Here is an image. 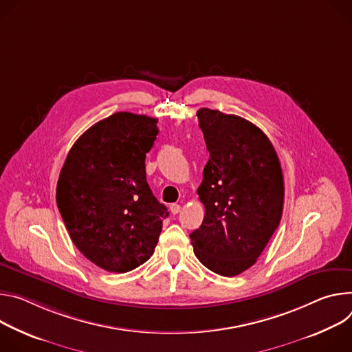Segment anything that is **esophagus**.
I'll use <instances>...</instances> for the list:
<instances>
[{
  "label": "esophagus",
  "instance_id": "34e87169",
  "mask_svg": "<svg viewBox=\"0 0 352 352\" xmlns=\"http://www.w3.org/2000/svg\"><path fill=\"white\" fill-rule=\"evenodd\" d=\"M169 210H170V212L173 214V215H176V214H179L180 212V210H182V207H180V204H170V207H169Z\"/></svg>",
  "mask_w": 352,
  "mask_h": 352
}]
</instances>
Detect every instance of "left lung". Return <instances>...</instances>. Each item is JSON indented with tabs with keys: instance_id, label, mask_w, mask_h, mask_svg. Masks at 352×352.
Returning <instances> with one entry per match:
<instances>
[{
	"instance_id": "obj_1",
	"label": "left lung",
	"mask_w": 352,
	"mask_h": 352,
	"mask_svg": "<svg viewBox=\"0 0 352 352\" xmlns=\"http://www.w3.org/2000/svg\"><path fill=\"white\" fill-rule=\"evenodd\" d=\"M210 160L197 190L206 208L191 232L194 254L223 277L250 268L280 225L284 176L267 135L235 114L197 111Z\"/></svg>"
}]
</instances>
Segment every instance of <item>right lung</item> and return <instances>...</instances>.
Returning a JSON list of instances; mask_svg holds the SVG:
<instances>
[{
	"label": "right lung",
	"instance_id": "1",
	"mask_svg": "<svg viewBox=\"0 0 352 352\" xmlns=\"http://www.w3.org/2000/svg\"><path fill=\"white\" fill-rule=\"evenodd\" d=\"M156 123L129 111L106 117L75 141L60 172L56 200L69 238L110 272L144 264L169 215L145 176V156L160 133Z\"/></svg>",
	"mask_w": 352,
	"mask_h": 352
}]
</instances>
